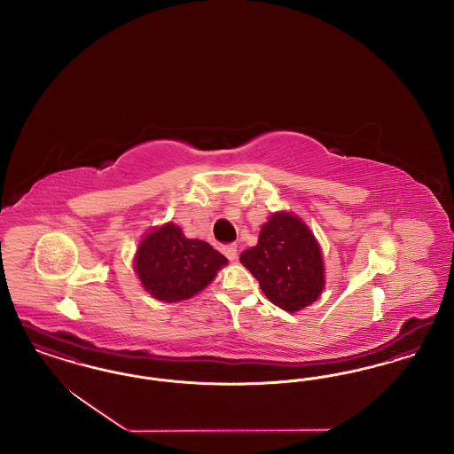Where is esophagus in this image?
Masks as SVG:
<instances>
[{"label": "esophagus", "instance_id": "obj_1", "mask_svg": "<svg viewBox=\"0 0 454 454\" xmlns=\"http://www.w3.org/2000/svg\"><path fill=\"white\" fill-rule=\"evenodd\" d=\"M223 254L228 257V260H237V245H226V247H223Z\"/></svg>", "mask_w": 454, "mask_h": 454}]
</instances>
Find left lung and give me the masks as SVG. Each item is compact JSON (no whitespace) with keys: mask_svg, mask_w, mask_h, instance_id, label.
<instances>
[{"mask_svg":"<svg viewBox=\"0 0 454 454\" xmlns=\"http://www.w3.org/2000/svg\"><path fill=\"white\" fill-rule=\"evenodd\" d=\"M239 262L259 281L263 294L286 311L315 301L324 289L320 247L300 217L278 213L263 224L257 247Z\"/></svg>","mask_w":454,"mask_h":454,"instance_id":"1","label":"left lung"}]
</instances>
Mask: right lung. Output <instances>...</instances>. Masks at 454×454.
I'll list each match as a JSON object with an SVG mask.
<instances>
[{
	"instance_id": "obj_1",
	"label": "right lung",
	"mask_w": 454,
	"mask_h": 454,
	"mask_svg": "<svg viewBox=\"0 0 454 454\" xmlns=\"http://www.w3.org/2000/svg\"><path fill=\"white\" fill-rule=\"evenodd\" d=\"M226 262L207 241L189 239L168 223L143 239L134 267L146 291L156 300L173 302L192 298Z\"/></svg>"
}]
</instances>
